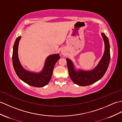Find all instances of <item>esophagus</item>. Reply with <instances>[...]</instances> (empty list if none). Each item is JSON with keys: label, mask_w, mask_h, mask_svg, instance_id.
Segmentation results:
<instances>
[{"label": "esophagus", "mask_w": 122, "mask_h": 122, "mask_svg": "<svg viewBox=\"0 0 122 122\" xmlns=\"http://www.w3.org/2000/svg\"><path fill=\"white\" fill-rule=\"evenodd\" d=\"M62 54H64V52H62Z\"/></svg>", "instance_id": "esophagus-1"}]
</instances>
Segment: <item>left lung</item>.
I'll return each mask as SVG.
<instances>
[{
    "mask_svg": "<svg viewBox=\"0 0 122 122\" xmlns=\"http://www.w3.org/2000/svg\"><path fill=\"white\" fill-rule=\"evenodd\" d=\"M101 35L104 42V52L99 63L93 70L86 71L81 70L76 71L74 69L72 61L69 59H66L70 77L75 84L79 86H88L100 80L109 66L110 60L109 39L104 33H102Z\"/></svg>",
    "mask_w": 122,
    "mask_h": 122,
    "instance_id": "left-lung-1",
    "label": "left lung"
}]
</instances>
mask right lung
Here are the masks:
<instances>
[{"mask_svg":"<svg viewBox=\"0 0 122 122\" xmlns=\"http://www.w3.org/2000/svg\"><path fill=\"white\" fill-rule=\"evenodd\" d=\"M21 36L17 37L13 47L12 63L14 69L19 78L27 84L35 87H42L47 85L52 75L53 67L60 59L59 54L50 55L47 58L43 69L41 72L34 73L25 70L19 61L18 50Z\"/></svg>","mask_w":122,"mask_h":122,"instance_id":"obj_1","label":"right lung"}]
</instances>
